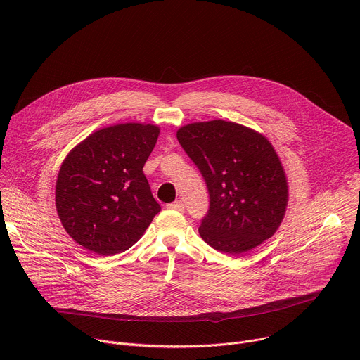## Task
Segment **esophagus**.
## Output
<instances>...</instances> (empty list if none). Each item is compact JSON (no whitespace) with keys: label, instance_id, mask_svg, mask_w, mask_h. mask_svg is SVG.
I'll return each mask as SVG.
<instances>
[{"label":"esophagus","instance_id":"1","mask_svg":"<svg viewBox=\"0 0 360 360\" xmlns=\"http://www.w3.org/2000/svg\"><path fill=\"white\" fill-rule=\"evenodd\" d=\"M167 208L172 210V211H182L185 207H184V202L182 200H175V202L168 203Z\"/></svg>","mask_w":360,"mask_h":360}]
</instances>
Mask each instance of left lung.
<instances>
[{
    "instance_id": "8db88e82",
    "label": "left lung",
    "mask_w": 360,
    "mask_h": 360,
    "mask_svg": "<svg viewBox=\"0 0 360 360\" xmlns=\"http://www.w3.org/2000/svg\"><path fill=\"white\" fill-rule=\"evenodd\" d=\"M176 138L210 192L200 238L229 255H242L269 239L288 205L285 171L271 142L222 120L185 125Z\"/></svg>"
}]
</instances>
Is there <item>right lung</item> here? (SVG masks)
I'll use <instances>...</instances> for the list:
<instances>
[{
    "label": "right lung",
    "instance_id": "right-lung-1",
    "mask_svg": "<svg viewBox=\"0 0 360 360\" xmlns=\"http://www.w3.org/2000/svg\"><path fill=\"white\" fill-rule=\"evenodd\" d=\"M158 135L157 125L118 124L91 134L68 153L57 179L56 205L77 243L110 256L143 235L161 211L142 171Z\"/></svg>",
    "mask_w": 360,
    "mask_h": 360
}]
</instances>
